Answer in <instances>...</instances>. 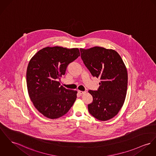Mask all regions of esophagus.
I'll return each instance as SVG.
<instances>
[{
    "mask_svg": "<svg viewBox=\"0 0 156 156\" xmlns=\"http://www.w3.org/2000/svg\"><path fill=\"white\" fill-rule=\"evenodd\" d=\"M78 93L80 94V95H83L86 94V92L85 91H81V90H78Z\"/></svg>",
    "mask_w": 156,
    "mask_h": 156,
    "instance_id": "obj_1",
    "label": "esophagus"
}]
</instances>
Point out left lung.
Returning <instances> with one entry per match:
<instances>
[{
  "mask_svg": "<svg viewBox=\"0 0 156 156\" xmlns=\"http://www.w3.org/2000/svg\"><path fill=\"white\" fill-rule=\"evenodd\" d=\"M81 58L94 77H99L97 90H89L93 101L88 105L89 113L106 121L116 115L122 107L128 86V72L120 55L114 50L95 46L80 49Z\"/></svg>",
  "mask_w": 156,
  "mask_h": 156,
  "instance_id": "8db88e82",
  "label": "left lung"
}]
</instances>
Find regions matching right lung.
I'll use <instances>...</instances> for the list:
<instances>
[{
  "label": "right lung",
  "instance_id": "1",
  "mask_svg": "<svg viewBox=\"0 0 156 156\" xmlns=\"http://www.w3.org/2000/svg\"><path fill=\"white\" fill-rule=\"evenodd\" d=\"M80 56L78 48L46 47L28 63L26 79L30 98L35 108L49 119L67 113L77 98V91L69 90L58 82L68 65Z\"/></svg>",
  "mask_w": 156,
  "mask_h": 156
}]
</instances>
